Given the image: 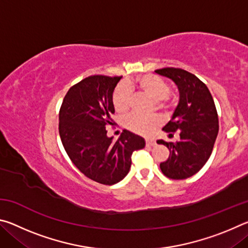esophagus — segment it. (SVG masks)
Here are the masks:
<instances>
[{
    "instance_id": "esophagus-1",
    "label": "esophagus",
    "mask_w": 248,
    "mask_h": 248,
    "mask_svg": "<svg viewBox=\"0 0 248 248\" xmlns=\"http://www.w3.org/2000/svg\"><path fill=\"white\" fill-rule=\"evenodd\" d=\"M155 144H156V142H155V141L152 140V139H149V140L145 141V145L149 146V148H152V146H154Z\"/></svg>"
}]
</instances>
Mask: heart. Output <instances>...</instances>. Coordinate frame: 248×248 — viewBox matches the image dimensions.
Masks as SVG:
<instances>
[{"mask_svg": "<svg viewBox=\"0 0 248 248\" xmlns=\"http://www.w3.org/2000/svg\"><path fill=\"white\" fill-rule=\"evenodd\" d=\"M142 93L149 96L155 102L158 110L167 111L173 106L170 96V85L166 79L156 74H143L133 79L131 83ZM132 100V92L125 84H120L112 93V105L116 111L125 112L130 108ZM124 125L130 131L140 136H150L157 128L158 120L155 117H143L136 114L128 115L124 118Z\"/></svg>", "mask_w": 248, "mask_h": 248, "instance_id": "b5f03b06", "label": "heart"}]
</instances>
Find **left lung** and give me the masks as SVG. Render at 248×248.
Wrapping results in <instances>:
<instances>
[{
	"label": "left lung",
	"instance_id": "8db88e82",
	"mask_svg": "<svg viewBox=\"0 0 248 248\" xmlns=\"http://www.w3.org/2000/svg\"><path fill=\"white\" fill-rule=\"evenodd\" d=\"M155 72L173 79L179 90V104L163 130L180 139L176 142L157 140L170 150V156L159 164L170 179H186L202 169L212 153L219 132V118L207 85L180 68H163Z\"/></svg>",
	"mask_w": 248,
	"mask_h": 248
}]
</instances>
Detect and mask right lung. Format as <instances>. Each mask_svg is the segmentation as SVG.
I'll return each mask as SVG.
<instances>
[{"mask_svg":"<svg viewBox=\"0 0 248 248\" xmlns=\"http://www.w3.org/2000/svg\"><path fill=\"white\" fill-rule=\"evenodd\" d=\"M123 77L91 75L71 87L59 111V134L66 154L86 177L114 185L129 173L131 155L143 149L144 140L129 131L116 142L107 138L114 124L112 93Z\"/></svg>","mask_w":248,"mask_h":248,"instance_id":"1","label":"right lung"}]
</instances>
